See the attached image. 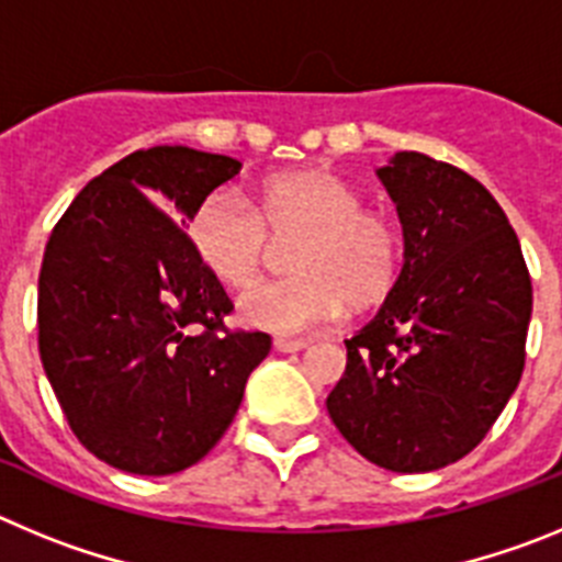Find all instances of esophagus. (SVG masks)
Instances as JSON below:
<instances>
[{
  "label": "esophagus",
  "instance_id": "34e87169",
  "mask_svg": "<svg viewBox=\"0 0 562 562\" xmlns=\"http://www.w3.org/2000/svg\"><path fill=\"white\" fill-rule=\"evenodd\" d=\"M272 349L281 351V355H295V351L306 349V340H292V337H276V340H272Z\"/></svg>",
  "mask_w": 562,
  "mask_h": 562
}]
</instances>
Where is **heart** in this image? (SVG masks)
Here are the masks:
<instances>
[{
	"label": "heart",
	"mask_w": 562,
	"mask_h": 562,
	"mask_svg": "<svg viewBox=\"0 0 562 562\" xmlns=\"http://www.w3.org/2000/svg\"><path fill=\"white\" fill-rule=\"evenodd\" d=\"M362 193L329 171L272 177L252 205L233 186L213 188L191 216V241L202 265L233 290L258 278L278 238L304 236L292 256L297 276L267 281L241 297V317L281 337L337 324L349 304L389 295L402 270V233Z\"/></svg>",
	"instance_id": "1"
}]
</instances>
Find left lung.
I'll return each instance as SVG.
<instances>
[{"mask_svg": "<svg viewBox=\"0 0 562 562\" xmlns=\"http://www.w3.org/2000/svg\"><path fill=\"white\" fill-rule=\"evenodd\" d=\"M376 177L405 261L374 321L346 340L326 408L371 464L430 473L464 459L518 389L532 278L506 213L470 173L400 151Z\"/></svg>", "mask_w": 562, "mask_h": 562, "instance_id": "8db88e82", "label": "left lung"}]
</instances>
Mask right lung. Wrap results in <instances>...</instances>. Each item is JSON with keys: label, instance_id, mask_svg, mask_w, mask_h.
<instances>
[{"label": "right lung", "instance_id": "right-lung-1", "mask_svg": "<svg viewBox=\"0 0 562 562\" xmlns=\"http://www.w3.org/2000/svg\"><path fill=\"white\" fill-rule=\"evenodd\" d=\"M241 162L188 146L134 151L53 227L38 272V355L83 448L171 475L225 436L265 331H227L231 297L177 226Z\"/></svg>", "mask_w": 562, "mask_h": 562}]
</instances>
